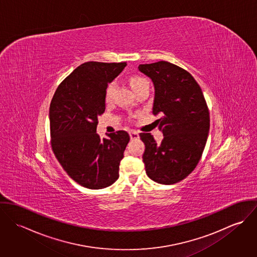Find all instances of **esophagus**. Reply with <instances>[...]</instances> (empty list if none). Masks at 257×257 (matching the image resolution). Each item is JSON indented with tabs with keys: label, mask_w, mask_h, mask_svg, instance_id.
<instances>
[{
	"label": "esophagus",
	"mask_w": 257,
	"mask_h": 257,
	"mask_svg": "<svg viewBox=\"0 0 257 257\" xmlns=\"http://www.w3.org/2000/svg\"><path fill=\"white\" fill-rule=\"evenodd\" d=\"M130 137H131L132 140H139L140 139V135L136 131H130Z\"/></svg>",
	"instance_id": "1"
}]
</instances>
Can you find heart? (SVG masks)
<instances>
[{"instance_id": "b5f03b06", "label": "heart", "mask_w": 257, "mask_h": 257, "mask_svg": "<svg viewBox=\"0 0 257 257\" xmlns=\"http://www.w3.org/2000/svg\"><path fill=\"white\" fill-rule=\"evenodd\" d=\"M130 84L133 88L134 91L138 90L139 88L143 87V86H146V85H149V82L147 80V78L145 77H142V76H133L130 78ZM114 83L111 82L110 84H108V86L106 87V90H105V95H104V98H105V102L107 104H109L111 102V99H112V94H113V91H114Z\"/></svg>"}]
</instances>
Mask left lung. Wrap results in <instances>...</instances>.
Returning <instances> with one entry per match:
<instances>
[{"label": "left lung", "instance_id": "8db88e82", "mask_svg": "<svg viewBox=\"0 0 257 257\" xmlns=\"http://www.w3.org/2000/svg\"><path fill=\"white\" fill-rule=\"evenodd\" d=\"M139 70L154 85L153 114L161 113L160 145L142 133L146 150L143 160L147 176L171 185L185 179L197 166L210 131V113L203 92L194 77L167 61L141 64Z\"/></svg>", "mask_w": 257, "mask_h": 257}]
</instances>
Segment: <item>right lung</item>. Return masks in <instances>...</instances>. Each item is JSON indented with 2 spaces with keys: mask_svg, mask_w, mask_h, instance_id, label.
Returning <instances> with one entry per match:
<instances>
[{
  "mask_svg": "<svg viewBox=\"0 0 257 257\" xmlns=\"http://www.w3.org/2000/svg\"><path fill=\"white\" fill-rule=\"evenodd\" d=\"M125 66L85 62L61 82L50 103L52 150L66 173L88 189L109 187L118 178L130 136L118 131L101 140L96 132L106 109V87Z\"/></svg>",
  "mask_w": 257,
  "mask_h": 257,
  "instance_id": "1",
  "label": "right lung"
}]
</instances>
